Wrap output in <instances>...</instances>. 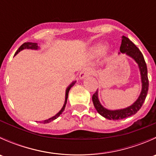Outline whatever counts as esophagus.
Instances as JSON below:
<instances>
[{"label":"esophagus","mask_w":156,"mask_h":156,"mask_svg":"<svg viewBox=\"0 0 156 156\" xmlns=\"http://www.w3.org/2000/svg\"><path fill=\"white\" fill-rule=\"evenodd\" d=\"M92 71L90 68H85L83 69L81 72H80V75H79V78L80 80H83L86 78V77L88 76L89 75H90Z\"/></svg>","instance_id":"1"}]
</instances>
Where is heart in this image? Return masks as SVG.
Returning <instances> with one entry per match:
<instances>
[{
	"label": "heart",
	"mask_w": 156,
	"mask_h": 156,
	"mask_svg": "<svg viewBox=\"0 0 156 156\" xmlns=\"http://www.w3.org/2000/svg\"><path fill=\"white\" fill-rule=\"evenodd\" d=\"M104 48V46L103 44H98L95 45L94 47H93L92 48V52L94 53V54H98L100 53L102 50Z\"/></svg>",
	"instance_id": "1"
}]
</instances>
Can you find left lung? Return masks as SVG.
<instances>
[{
    "label": "left lung",
    "instance_id": "left-lung-1",
    "mask_svg": "<svg viewBox=\"0 0 156 156\" xmlns=\"http://www.w3.org/2000/svg\"><path fill=\"white\" fill-rule=\"evenodd\" d=\"M119 53V54L120 53H125L127 56L132 58L136 62L138 67H139L140 73L142 89H141V92L139 97L133 104L130 105L128 107L115 110L108 109L100 103L98 97V90H97L92 97L94 106L97 109V111L98 112L99 114L101 115L103 117L106 118L108 120H120V119H125V118L130 117V116L136 114L144 104L146 95H147L148 90H149L147 67H146L145 59H144V57L140 50L136 48V45L131 41H130L128 37L122 36V44L120 47V53Z\"/></svg>",
    "mask_w": 156,
    "mask_h": 156
}]
</instances>
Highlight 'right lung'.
<instances>
[{"label":"right lung","mask_w":156,"mask_h":156,"mask_svg":"<svg viewBox=\"0 0 156 156\" xmlns=\"http://www.w3.org/2000/svg\"><path fill=\"white\" fill-rule=\"evenodd\" d=\"M25 49H31V50H38V49H39V47L37 46V43H32V42H26V43H24L23 45H21V46H20V48L18 49V50H17L16 52V53H15V55H14V56H16V54H18V53H20V52L21 51V50H25ZM75 83H76V81H72V82L71 83V84L68 86V87L66 88V90L65 102H64V104H63V106H62V108H61V109H60V111H59L58 113H56V114L54 116H53V117L50 118V119H47V120H44V121H42V122H41V123H43V124L50 123V122H53V120H55V119H57V118L59 117V116L60 115L62 114V112H63V111H64V110H65L66 105V103H67V99H68V95H69V90H70L71 87H73V86L75 85Z\"/></svg>","instance_id":"obj_1"}]
</instances>
